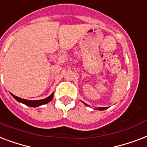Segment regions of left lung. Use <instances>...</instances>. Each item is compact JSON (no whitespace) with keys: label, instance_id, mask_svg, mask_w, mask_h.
<instances>
[{"label":"left lung","instance_id":"obj_1","mask_svg":"<svg viewBox=\"0 0 147 147\" xmlns=\"http://www.w3.org/2000/svg\"><path fill=\"white\" fill-rule=\"evenodd\" d=\"M85 104H86V103H85ZM106 109H107V107H100V108H98V110H106Z\"/></svg>","mask_w":147,"mask_h":147}]
</instances>
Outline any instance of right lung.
I'll return each instance as SVG.
<instances>
[{"label":"right lung","mask_w":147,"mask_h":147,"mask_svg":"<svg viewBox=\"0 0 147 147\" xmlns=\"http://www.w3.org/2000/svg\"><path fill=\"white\" fill-rule=\"evenodd\" d=\"M11 95H12V96H13V98L16 99L18 102L24 103L25 105L29 106V107H39V106L46 104V103H47L48 102H50L53 97V94H52L51 96H48L47 98L44 99V100H24V99L20 98V97H18V96H14L13 94H11Z\"/></svg>","instance_id":"obj_1"}]
</instances>
